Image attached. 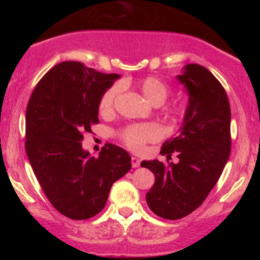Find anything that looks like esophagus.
<instances>
[{
	"mask_svg": "<svg viewBox=\"0 0 260 260\" xmlns=\"http://www.w3.org/2000/svg\"><path fill=\"white\" fill-rule=\"evenodd\" d=\"M131 162H132V166H133V168H139V165H140V160L138 159V157L132 156V159H131Z\"/></svg>",
	"mask_w": 260,
	"mask_h": 260,
	"instance_id": "34e87169",
	"label": "esophagus"
}]
</instances>
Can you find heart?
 Returning <instances> with one entry per match:
<instances>
[{
  "label": "heart",
  "instance_id": "heart-1",
  "mask_svg": "<svg viewBox=\"0 0 260 260\" xmlns=\"http://www.w3.org/2000/svg\"><path fill=\"white\" fill-rule=\"evenodd\" d=\"M138 88L140 92L144 95L145 99L153 105H161L168 99L170 94V86L162 79L155 76H148L140 79L138 82ZM118 94H120V85L118 84H113L104 91L99 101V111L103 115H107L112 111L115 100ZM169 111L172 115H180L184 111V107L182 105H175L170 107ZM159 128L150 123L128 126L124 129H122L120 133L121 139L123 140L124 144L136 151L142 150L147 143L154 142L159 138Z\"/></svg>",
  "mask_w": 260,
  "mask_h": 260
}]
</instances>
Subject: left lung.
I'll return each instance as SVG.
<instances>
[{"label": "left lung", "instance_id": "obj_1", "mask_svg": "<svg viewBox=\"0 0 260 260\" xmlns=\"http://www.w3.org/2000/svg\"><path fill=\"white\" fill-rule=\"evenodd\" d=\"M178 82L188 92V106L180 133L164 143L160 154L178 162L142 161L155 176L145 196L157 216L178 220L202 205L228 162L231 151V109L225 89L201 64L184 66Z\"/></svg>", "mask_w": 260, "mask_h": 260}]
</instances>
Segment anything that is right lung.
<instances>
[{
	"label": "right lung",
	"mask_w": 260,
	"mask_h": 260,
	"mask_svg": "<svg viewBox=\"0 0 260 260\" xmlns=\"http://www.w3.org/2000/svg\"><path fill=\"white\" fill-rule=\"evenodd\" d=\"M120 74H105L80 62L51 68L29 99L25 150L47 199L62 215L90 219L105 207L113 182L132 168L124 149L106 143L99 157L82 147L83 134L99 123V101Z\"/></svg>",
	"instance_id": "add662e5"
}]
</instances>
